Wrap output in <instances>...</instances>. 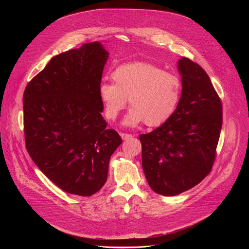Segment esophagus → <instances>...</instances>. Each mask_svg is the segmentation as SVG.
<instances>
[{
	"instance_id": "1",
	"label": "esophagus",
	"mask_w": 249,
	"mask_h": 249,
	"mask_svg": "<svg viewBox=\"0 0 249 249\" xmlns=\"http://www.w3.org/2000/svg\"><path fill=\"white\" fill-rule=\"evenodd\" d=\"M134 137V135H132V134H125V133H122L121 134V138L123 139V140H129V139H131V138H133Z\"/></svg>"
}]
</instances>
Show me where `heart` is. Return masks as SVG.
I'll return each instance as SVG.
<instances>
[{
	"instance_id": "b5f03b06",
	"label": "heart",
	"mask_w": 249,
	"mask_h": 249,
	"mask_svg": "<svg viewBox=\"0 0 249 249\" xmlns=\"http://www.w3.org/2000/svg\"><path fill=\"white\" fill-rule=\"evenodd\" d=\"M111 83L98 88L99 99L106 119L114 121L125 108L127 98L130 110L123 120L128 127L146 122L160 126L174 113L181 96L179 77L160 67L144 62L118 66L111 74Z\"/></svg>"
}]
</instances>
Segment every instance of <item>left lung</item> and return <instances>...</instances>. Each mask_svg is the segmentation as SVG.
<instances>
[{
	"label": "left lung",
	"instance_id": "obj_1",
	"mask_svg": "<svg viewBox=\"0 0 249 249\" xmlns=\"http://www.w3.org/2000/svg\"><path fill=\"white\" fill-rule=\"evenodd\" d=\"M177 68L182 91L174 113L139 136L147 181L163 196L189 190L210 173L223 124L221 99L205 71L185 57Z\"/></svg>",
	"mask_w": 249,
	"mask_h": 249
}]
</instances>
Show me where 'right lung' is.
<instances>
[{
  "label": "right lung",
  "instance_id": "1",
  "mask_svg": "<svg viewBox=\"0 0 249 249\" xmlns=\"http://www.w3.org/2000/svg\"><path fill=\"white\" fill-rule=\"evenodd\" d=\"M108 52L100 42L54 56L26 86V150L67 193L91 196L105 184L110 157L122 139L101 112L98 88Z\"/></svg>",
  "mask_w": 249,
  "mask_h": 249
}]
</instances>
